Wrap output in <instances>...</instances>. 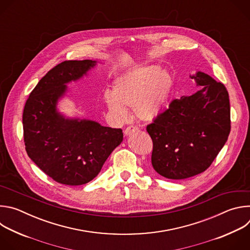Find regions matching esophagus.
<instances>
[{"instance_id": "esophagus-1", "label": "esophagus", "mask_w": 250, "mask_h": 250, "mask_svg": "<svg viewBox=\"0 0 250 250\" xmlns=\"http://www.w3.org/2000/svg\"><path fill=\"white\" fill-rule=\"evenodd\" d=\"M136 130H137V127H136V126L129 125V126H127V127L125 129L124 133H125V136H127V135H129L131 132H134V131H136Z\"/></svg>"}]
</instances>
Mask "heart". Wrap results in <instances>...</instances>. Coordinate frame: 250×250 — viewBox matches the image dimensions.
<instances>
[{
	"label": "heart",
	"mask_w": 250,
	"mask_h": 250,
	"mask_svg": "<svg viewBox=\"0 0 250 250\" xmlns=\"http://www.w3.org/2000/svg\"><path fill=\"white\" fill-rule=\"evenodd\" d=\"M173 86L171 75L158 66L139 67L123 74L113 84V91L104 93L110 113L118 120L125 119V108L144 122L155 119L164 109Z\"/></svg>",
	"instance_id": "1"
}]
</instances>
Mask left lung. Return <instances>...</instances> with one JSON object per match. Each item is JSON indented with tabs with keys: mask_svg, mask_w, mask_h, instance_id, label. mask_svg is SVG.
I'll return each mask as SVG.
<instances>
[{
	"mask_svg": "<svg viewBox=\"0 0 250 250\" xmlns=\"http://www.w3.org/2000/svg\"><path fill=\"white\" fill-rule=\"evenodd\" d=\"M201 90L173 100L146 126L152 142L151 163L167 179L180 180L207 170L230 131L227 88L204 72L191 76Z\"/></svg>",
	"mask_w": 250,
	"mask_h": 250,
	"instance_id": "1",
	"label": "left lung"
}]
</instances>
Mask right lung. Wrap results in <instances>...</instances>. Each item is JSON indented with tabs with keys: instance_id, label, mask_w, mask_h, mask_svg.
I'll use <instances>...</instances> for the list:
<instances>
[{
	"instance_id": "right-lung-1",
	"label": "right lung",
	"mask_w": 250,
	"mask_h": 250,
	"mask_svg": "<svg viewBox=\"0 0 250 250\" xmlns=\"http://www.w3.org/2000/svg\"><path fill=\"white\" fill-rule=\"evenodd\" d=\"M95 65L92 60L61 62L42 78L24 105L26 153L60 184L78 186L92 181L124 138L121 128L103 126L89 120L66 119L57 111L66 84L80 79Z\"/></svg>"
}]
</instances>
